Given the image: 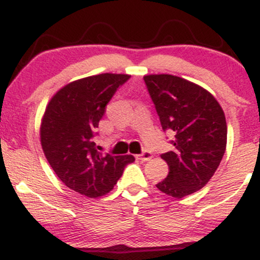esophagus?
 <instances>
[{
	"label": "esophagus",
	"mask_w": 260,
	"mask_h": 260,
	"mask_svg": "<svg viewBox=\"0 0 260 260\" xmlns=\"http://www.w3.org/2000/svg\"><path fill=\"white\" fill-rule=\"evenodd\" d=\"M151 157H152V154L150 151H144L143 154L137 155V158H138V160H140V161H143V162L151 160Z\"/></svg>",
	"instance_id": "34e87169"
}]
</instances>
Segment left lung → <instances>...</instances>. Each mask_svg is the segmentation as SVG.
Listing matches in <instances>:
<instances>
[{"instance_id": "1", "label": "left lung", "mask_w": 260, "mask_h": 260, "mask_svg": "<svg viewBox=\"0 0 260 260\" xmlns=\"http://www.w3.org/2000/svg\"><path fill=\"white\" fill-rule=\"evenodd\" d=\"M144 81L162 128L174 133V150L161 155L170 172L156 186L181 199L202 189L223 158L228 136L224 111L207 89L191 81L170 74L145 75Z\"/></svg>"}]
</instances>
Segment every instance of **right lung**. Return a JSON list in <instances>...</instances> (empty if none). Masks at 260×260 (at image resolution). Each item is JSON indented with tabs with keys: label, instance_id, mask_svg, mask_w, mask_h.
<instances>
[{
	"label": "right lung",
	"instance_id": "add662e5",
	"mask_svg": "<svg viewBox=\"0 0 260 260\" xmlns=\"http://www.w3.org/2000/svg\"><path fill=\"white\" fill-rule=\"evenodd\" d=\"M127 74H99L65 84L52 96L41 120L40 139L47 161L74 191L96 199L114 189L132 155H103L95 129Z\"/></svg>",
	"mask_w": 260,
	"mask_h": 260
}]
</instances>
